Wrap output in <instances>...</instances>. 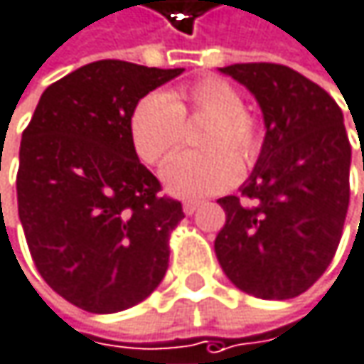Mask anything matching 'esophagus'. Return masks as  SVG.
Wrapping results in <instances>:
<instances>
[{"instance_id":"1","label":"esophagus","mask_w":364,"mask_h":364,"mask_svg":"<svg viewBox=\"0 0 364 364\" xmlns=\"http://www.w3.org/2000/svg\"><path fill=\"white\" fill-rule=\"evenodd\" d=\"M198 208H200V202H198V200H187V202L183 204V213H185V215H193Z\"/></svg>"}]
</instances>
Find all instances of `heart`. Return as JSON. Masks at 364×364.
I'll return each mask as SVG.
<instances>
[{
	"label": "heart",
	"mask_w": 364,
	"mask_h": 364,
	"mask_svg": "<svg viewBox=\"0 0 364 364\" xmlns=\"http://www.w3.org/2000/svg\"><path fill=\"white\" fill-rule=\"evenodd\" d=\"M187 118H210L200 139L206 151L181 154L164 166L162 181L173 196L218 193L240 179L238 157L250 166L260 156L258 120L244 108L242 93L218 77L198 79L173 93L154 91L141 97L129 120L137 156L148 164L164 162L181 146Z\"/></svg>",
	"instance_id": "1"
}]
</instances>
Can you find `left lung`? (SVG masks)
<instances>
[{
	"mask_svg": "<svg viewBox=\"0 0 364 364\" xmlns=\"http://www.w3.org/2000/svg\"><path fill=\"white\" fill-rule=\"evenodd\" d=\"M256 97L264 141L242 196L218 200L227 220L215 240L218 264L242 291L287 300L329 267L350 202L344 114L304 75L269 62L220 68Z\"/></svg>",
	"mask_w": 364,
	"mask_h": 364,
	"instance_id": "8db88e82",
	"label": "left lung"
}]
</instances>
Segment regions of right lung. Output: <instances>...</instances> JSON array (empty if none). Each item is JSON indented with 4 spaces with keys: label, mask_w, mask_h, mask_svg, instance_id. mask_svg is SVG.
I'll use <instances>...</instances> for the list:
<instances>
[{
    "label": "right lung",
    "mask_w": 364,
    "mask_h": 364,
    "mask_svg": "<svg viewBox=\"0 0 364 364\" xmlns=\"http://www.w3.org/2000/svg\"><path fill=\"white\" fill-rule=\"evenodd\" d=\"M183 68L85 64L50 85L22 133L18 216L37 271L70 304L106 314L146 300L168 269L181 202L158 196L129 120Z\"/></svg>",
    "instance_id": "right-lung-1"
}]
</instances>
